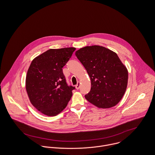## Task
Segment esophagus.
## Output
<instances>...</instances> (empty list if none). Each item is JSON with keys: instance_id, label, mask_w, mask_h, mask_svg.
<instances>
[{"instance_id": "34e87169", "label": "esophagus", "mask_w": 155, "mask_h": 155, "mask_svg": "<svg viewBox=\"0 0 155 155\" xmlns=\"http://www.w3.org/2000/svg\"><path fill=\"white\" fill-rule=\"evenodd\" d=\"M80 87H81V84H80L79 82H78V83L77 84V85H76L75 88H76V89H79L80 88Z\"/></svg>"}]
</instances>
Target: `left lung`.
<instances>
[{"mask_svg": "<svg viewBox=\"0 0 155 155\" xmlns=\"http://www.w3.org/2000/svg\"><path fill=\"white\" fill-rule=\"evenodd\" d=\"M75 55L85 68L91 88L85 95L87 101L100 109L115 106L125 94L128 71L116 52L92 45L82 48Z\"/></svg>", "mask_w": 155, "mask_h": 155, "instance_id": "8db88e82", "label": "left lung"}]
</instances>
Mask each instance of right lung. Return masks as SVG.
<instances>
[{
	"label": "right lung",
	"instance_id": "right-lung-1",
	"mask_svg": "<svg viewBox=\"0 0 155 155\" xmlns=\"http://www.w3.org/2000/svg\"><path fill=\"white\" fill-rule=\"evenodd\" d=\"M76 50L74 47L50 49L35 58L25 78V89L31 104L48 116L63 110L74 87H68L63 67Z\"/></svg>",
	"mask_w": 155,
	"mask_h": 155
}]
</instances>
